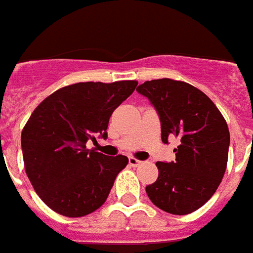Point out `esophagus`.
Here are the masks:
<instances>
[{"label":"esophagus","instance_id":"1","mask_svg":"<svg viewBox=\"0 0 253 253\" xmlns=\"http://www.w3.org/2000/svg\"><path fill=\"white\" fill-rule=\"evenodd\" d=\"M128 164H130L131 167H138L142 164V162L140 160H138V159H135V158H130L128 159Z\"/></svg>","mask_w":253,"mask_h":253}]
</instances>
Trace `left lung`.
<instances>
[{
	"instance_id": "1",
	"label": "left lung",
	"mask_w": 253,
	"mask_h": 253,
	"mask_svg": "<svg viewBox=\"0 0 253 253\" xmlns=\"http://www.w3.org/2000/svg\"><path fill=\"white\" fill-rule=\"evenodd\" d=\"M150 99L162 123V140L177 138L176 160L158 162V180L147 196L159 209L185 215L204 206L226 172L230 131L223 115L204 91L184 81L160 79L136 87Z\"/></svg>"
}]
</instances>
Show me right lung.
Here are the masks:
<instances>
[{
    "instance_id": "right-lung-1",
    "label": "right lung",
    "mask_w": 253,
    "mask_h": 253,
    "mask_svg": "<svg viewBox=\"0 0 253 253\" xmlns=\"http://www.w3.org/2000/svg\"><path fill=\"white\" fill-rule=\"evenodd\" d=\"M136 85L138 81L77 83L48 95L34 110L21 136L26 174L53 211L77 218L105 204L128 159L89 151L86 142L107 138L113 111Z\"/></svg>"
}]
</instances>
